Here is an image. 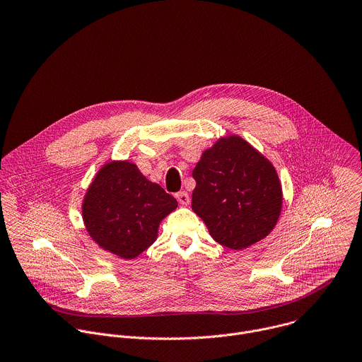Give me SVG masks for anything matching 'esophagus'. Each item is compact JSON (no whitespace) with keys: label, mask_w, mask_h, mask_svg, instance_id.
Wrapping results in <instances>:
<instances>
[{"label":"esophagus","mask_w":362,"mask_h":362,"mask_svg":"<svg viewBox=\"0 0 362 362\" xmlns=\"http://www.w3.org/2000/svg\"><path fill=\"white\" fill-rule=\"evenodd\" d=\"M176 199L177 202L182 204V206H187L190 203V197H189V193L187 192H179L176 193Z\"/></svg>","instance_id":"esophagus-1"}]
</instances>
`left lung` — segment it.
Segmentation results:
<instances>
[{
    "label": "left lung",
    "mask_w": 362,
    "mask_h": 362,
    "mask_svg": "<svg viewBox=\"0 0 362 362\" xmlns=\"http://www.w3.org/2000/svg\"><path fill=\"white\" fill-rule=\"evenodd\" d=\"M193 177L192 209L218 245L243 250L276 227L283 209L280 177L242 136L218 138L202 153Z\"/></svg>",
    "instance_id": "left-lung-1"
}]
</instances>
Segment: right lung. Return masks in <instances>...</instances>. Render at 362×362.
<instances>
[{
  "label": "right lung",
  "instance_id": "add662e5",
  "mask_svg": "<svg viewBox=\"0 0 362 362\" xmlns=\"http://www.w3.org/2000/svg\"><path fill=\"white\" fill-rule=\"evenodd\" d=\"M177 200L146 179L129 159L103 163L82 199V220L93 242L122 260H134L158 238Z\"/></svg>",
  "mask_w": 362,
  "mask_h": 362
}]
</instances>
